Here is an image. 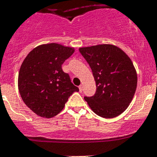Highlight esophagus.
<instances>
[{
	"label": "esophagus",
	"mask_w": 157,
	"mask_h": 157,
	"mask_svg": "<svg viewBox=\"0 0 157 157\" xmlns=\"http://www.w3.org/2000/svg\"><path fill=\"white\" fill-rule=\"evenodd\" d=\"M78 89H79V92L80 93H82V86H78Z\"/></svg>",
	"instance_id": "34e87169"
}]
</instances>
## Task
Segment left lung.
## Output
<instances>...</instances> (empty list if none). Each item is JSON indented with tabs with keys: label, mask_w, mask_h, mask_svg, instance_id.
<instances>
[{
	"label": "left lung",
	"mask_w": 157,
	"mask_h": 157,
	"mask_svg": "<svg viewBox=\"0 0 157 157\" xmlns=\"http://www.w3.org/2000/svg\"><path fill=\"white\" fill-rule=\"evenodd\" d=\"M79 51L90 67L97 86L94 96L85 97V101L98 116L106 119L120 116L130 105L138 84L130 58L111 44L81 47Z\"/></svg>",
	"instance_id": "obj_1"
}]
</instances>
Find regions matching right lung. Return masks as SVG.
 Here are the masks:
<instances>
[{"label":"right lung","mask_w":157,"mask_h":157,"mask_svg":"<svg viewBox=\"0 0 157 157\" xmlns=\"http://www.w3.org/2000/svg\"><path fill=\"white\" fill-rule=\"evenodd\" d=\"M75 48L58 43L42 44L28 53L18 76V88L25 105L37 116L52 118L59 114L68 98L79 90L71 82L62 64Z\"/></svg>","instance_id":"obj_1"}]
</instances>
